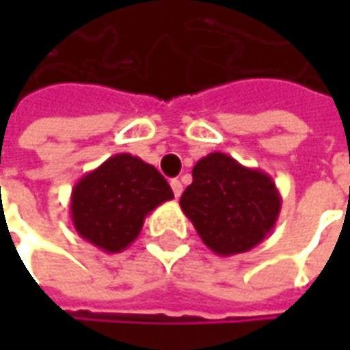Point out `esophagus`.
<instances>
[{
  "instance_id": "1",
  "label": "esophagus",
  "mask_w": 350,
  "mask_h": 350,
  "mask_svg": "<svg viewBox=\"0 0 350 350\" xmlns=\"http://www.w3.org/2000/svg\"><path fill=\"white\" fill-rule=\"evenodd\" d=\"M171 189H173V195L177 196V198L181 196L183 185H181V181H179V179H173V181H171Z\"/></svg>"
}]
</instances>
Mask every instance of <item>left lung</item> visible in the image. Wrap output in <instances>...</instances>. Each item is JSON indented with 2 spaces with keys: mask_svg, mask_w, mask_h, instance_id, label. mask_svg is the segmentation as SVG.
Returning <instances> with one entry per match:
<instances>
[{
  "mask_svg": "<svg viewBox=\"0 0 350 350\" xmlns=\"http://www.w3.org/2000/svg\"><path fill=\"white\" fill-rule=\"evenodd\" d=\"M179 204L202 243L230 257L259 245L273 232L282 198L269 173L212 152L196 161Z\"/></svg>",
  "mask_w": 350,
  "mask_h": 350,
  "instance_id": "obj_1",
  "label": "left lung"
}]
</instances>
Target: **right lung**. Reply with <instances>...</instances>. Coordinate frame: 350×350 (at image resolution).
Instances as JSON below:
<instances>
[{
  "label": "right lung",
  "instance_id": "add662e5",
  "mask_svg": "<svg viewBox=\"0 0 350 350\" xmlns=\"http://www.w3.org/2000/svg\"><path fill=\"white\" fill-rule=\"evenodd\" d=\"M173 198L163 175L132 154H116L75 183L70 216L79 237L105 253L136 241L146 216Z\"/></svg>",
  "mask_w": 350,
  "mask_h": 350
}]
</instances>
